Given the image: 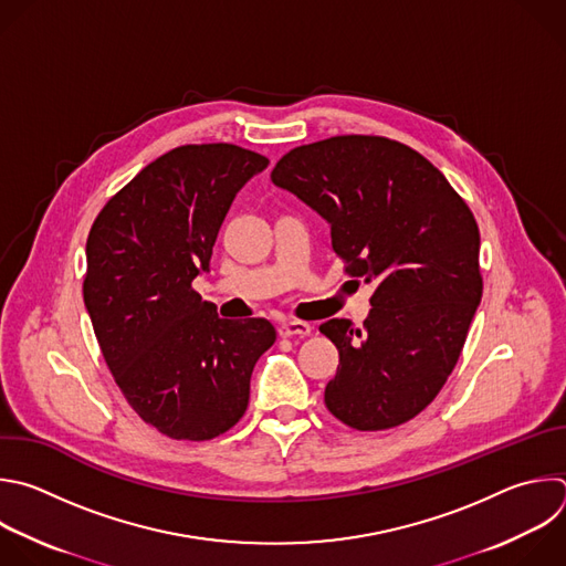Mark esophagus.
I'll return each instance as SVG.
<instances>
[{
  "label": "esophagus",
  "mask_w": 566,
  "mask_h": 566,
  "mask_svg": "<svg viewBox=\"0 0 566 566\" xmlns=\"http://www.w3.org/2000/svg\"><path fill=\"white\" fill-rule=\"evenodd\" d=\"M277 331H280L282 337H306V335H311V324L300 322V319H291V322L280 324Z\"/></svg>",
  "instance_id": "1"
}]
</instances>
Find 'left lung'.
Masks as SVG:
<instances>
[{
    "instance_id": "8db88e82",
    "label": "left lung",
    "mask_w": 566,
    "mask_h": 566,
    "mask_svg": "<svg viewBox=\"0 0 566 566\" xmlns=\"http://www.w3.org/2000/svg\"><path fill=\"white\" fill-rule=\"evenodd\" d=\"M271 179L331 224L344 273L375 284L361 328L319 324L339 353L326 409L357 431L413 420L449 380L482 297L471 209L424 155L380 135L291 148Z\"/></svg>"
}]
</instances>
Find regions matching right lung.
<instances>
[{
  "label": "right lung",
  "mask_w": 566,
  "mask_h": 566,
  "mask_svg": "<svg viewBox=\"0 0 566 566\" xmlns=\"http://www.w3.org/2000/svg\"><path fill=\"white\" fill-rule=\"evenodd\" d=\"M269 159L235 144H184L144 166L97 213L84 304L130 409L170 440L205 442L249 407L264 317L224 319L193 289L240 188Z\"/></svg>",
  "instance_id": "obj_1"
}]
</instances>
